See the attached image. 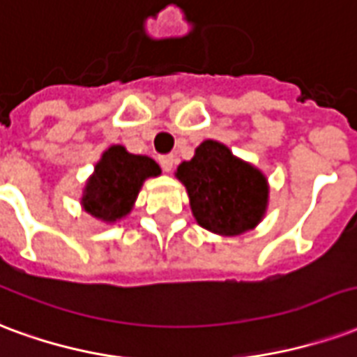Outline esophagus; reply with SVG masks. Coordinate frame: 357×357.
<instances>
[{"label": "esophagus", "mask_w": 357, "mask_h": 357, "mask_svg": "<svg viewBox=\"0 0 357 357\" xmlns=\"http://www.w3.org/2000/svg\"><path fill=\"white\" fill-rule=\"evenodd\" d=\"M160 165L163 171H171L173 165H175V155H171V153H165V155H160Z\"/></svg>", "instance_id": "34e87169"}]
</instances>
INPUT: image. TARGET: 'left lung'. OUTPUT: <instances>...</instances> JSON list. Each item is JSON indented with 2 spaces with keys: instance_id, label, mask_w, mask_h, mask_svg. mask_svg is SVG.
Here are the masks:
<instances>
[{
  "instance_id": "left-lung-1",
  "label": "left lung",
  "mask_w": 357,
  "mask_h": 357,
  "mask_svg": "<svg viewBox=\"0 0 357 357\" xmlns=\"http://www.w3.org/2000/svg\"><path fill=\"white\" fill-rule=\"evenodd\" d=\"M186 186L194 217L207 230L238 236L261 222L268 202V184L261 171L217 140H205L196 155L176 169Z\"/></svg>"
}]
</instances>
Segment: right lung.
<instances>
[{"label": "right lung", "instance_id": "1", "mask_svg": "<svg viewBox=\"0 0 357 357\" xmlns=\"http://www.w3.org/2000/svg\"><path fill=\"white\" fill-rule=\"evenodd\" d=\"M155 175H160V165L153 160L129 153L123 146H112L87 182L83 207L93 217L114 222L131 211L144 178Z\"/></svg>", "mask_w": 357, "mask_h": 357}]
</instances>
